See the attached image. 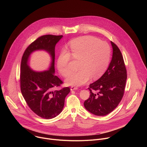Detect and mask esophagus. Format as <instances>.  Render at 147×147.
Wrapping results in <instances>:
<instances>
[{
    "instance_id": "esophagus-1",
    "label": "esophagus",
    "mask_w": 147,
    "mask_h": 147,
    "mask_svg": "<svg viewBox=\"0 0 147 147\" xmlns=\"http://www.w3.org/2000/svg\"><path fill=\"white\" fill-rule=\"evenodd\" d=\"M78 89V87H74V86H71L70 87V90L71 91H73V90H77Z\"/></svg>"
}]
</instances>
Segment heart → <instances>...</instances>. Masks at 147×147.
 I'll use <instances>...</instances> for the list:
<instances>
[{
    "label": "heart",
    "mask_w": 147,
    "mask_h": 147,
    "mask_svg": "<svg viewBox=\"0 0 147 147\" xmlns=\"http://www.w3.org/2000/svg\"><path fill=\"white\" fill-rule=\"evenodd\" d=\"M70 49L71 53L63 51L57 61L59 72L66 77L71 71L70 63L72 57L80 60V70L70 74L66 80L69 85L85 84L91 77L94 80L98 79L107 70L111 56V49L107 42L100 41L93 36H84L72 40Z\"/></svg>",
    "instance_id": "obj_1"
}]
</instances>
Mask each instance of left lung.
<instances>
[{"mask_svg": "<svg viewBox=\"0 0 147 147\" xmlns=\"http://www.w3.org/2000/svg\"><path fill=\"white\" fill-rule=\"evenodd\" d=\"M111 44L113 55L109 67L100 78L90 85V96L84 103L86 109L96 116H105L112 112L124 93L126 68L119 48L112 41Z\"/></svg>", "mask_w": 147, "mask_h": 147, "instance_id": "8db88e82", "label": "left lung"}]
</instances>
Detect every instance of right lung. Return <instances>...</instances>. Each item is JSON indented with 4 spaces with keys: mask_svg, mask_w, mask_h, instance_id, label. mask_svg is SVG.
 <instances>
[{
    "mask_svg": "<svg viewBox=\"0 0 147 147\" xmlns=\"http://www.w3.org/2000/svg\"><path fill=\"white\" fill-rule=\"evenodd\" d=\"M62 36L45 35L38 37L27 48L21 62L20 83L22 94L31 111L46 119H52L60 113L64 107L65 98L70 91L69 87L54 90L63 84L54 75L55 45ZM36 50H45L51 55L53 61L49 71L34 72L28 65L30 54Z\"/></svg>",
    "mask_w": 147,
    "mask_h": 147,
    "instance_id": "add662e5",
    "label": "right lung"
}]
</instances>
